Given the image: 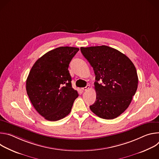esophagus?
I'll return each mask as SVG.
<instances>
[{
	"mask_svg": "<svg viewBox=\"0 0 159 159\" xmlns=\"http://www.w3.org/2000/svg\"><path fill=\"white\" fill-rule=\"evenodd\" d=\"M89 87H90V86L88 85H87V86L85 87H82V89L83 90H87L89 89Z\"/></svg>",
	"mask_w": 159,
	"mask_h": 159,
	"instance_id": "esophagus-1",
	"label": "esophagus"
}]
</instances>
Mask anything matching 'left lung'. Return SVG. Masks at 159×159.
<instances>
[{"mask_svg":"<svg viewBox=\"0 0 159 159\" xmlns=\"http://www.w3.org/2000/svg\"><path fill=\"white\" fill-rule=\"evenodd\" d=\"M96 75L95 102L90 109L99 118L112 120L128 107L138 87L136 68L125 54L105 45L81 47ZM101 80L102 83L99 84Z\"/></svg>","mask_w":159,"mask_h":159,"instance_id":"obj_1","label":"left lung"}]
</instances>
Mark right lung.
Masks as SVG:
<instances>
[{"label": "right lung", "mask_w": 159, "mask_h": 159, "mask_svg": "<svg viewBox=\"0 0 159 159\" xmlns=\"http://www.w3.org/2000/svg\"><path fill=\"white\" fill-rule=\"evenodd\" d=\"M79 48L61 47L45 53L33 65L26 80L29 98L39 114L55 121L69 114L79 96L72 87L69 66Z\"/></svg>", "instance_id": "right-lung-1"}]
</instances>
